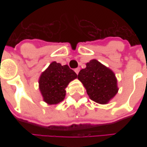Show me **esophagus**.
I'll return each instance as SVG.
<instances>
[{
    "label": "esophagus",
    "mask_w": 147,
    "mask_h": 147,
    "mask_svg": "<svg viewBox=\"0 0 147 147\" xmlns=\"http://www.w3.org/2000/svg\"><path fill=\"white\" fill-rule=\"evenodd\" d=\"M80 67H77V68H76V69H75V71H76V73L77 75H78V74H79V72H80Z\"/></svg>",
    "instance_id": "1"
}]
</instances>
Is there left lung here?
Wrapping results in <instances>:
<instances>
[{"label":"left lung","mask_w":147,"mask_h":147,"mask_svg":"<svg viewBox=\"0 0 147 147\" xmlns=\"http://www.w3.org/2000/svg\"><path fill=\"white\" fill-rule=\"evenodd\" d=\"M80 71L78 80L83 83L89 98L98 104H108L118 92L116 75L110 68L93 59Z\"/></svg>","instance_id":"left-lung-1"}]
</instances>
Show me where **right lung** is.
I'll use <instances>...</instances> for the list:
<instances>
[{
	"label": "right lung",
	"mask_w": 147,
	"mask_h": 147,
	"mask_svg": "<svg viewBox=\"0 0 147 147\" xmlns=\"http://www.w3.org/2000/svg\"><path fill=\"white\" fill-rule=\"evenodd\" d=\"M77 78L76 73L67 65L52 62L39 77V90L48 105H57L65 98V88Z\"/></svg>",
	"instance_id": "add662e5"
}]
</instances>
